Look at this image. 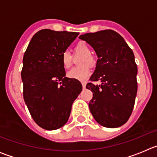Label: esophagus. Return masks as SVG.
<instances>
[{
  "label": "esophagus",
  "instance_id": "1",
  "mask_svg": "<svg viewBox=\"0 0 157 157\" xmlns=\"http://www.w3.org/2000/svg\"><path fill=\"white\" fill-rule=\"evenodd\" d=\"M82 85L83 89H85L86 88V82H82Z\"/></svg>",
  "mask_w": 157,
  "mask_h": 157
}]
</instances>
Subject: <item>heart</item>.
I'll list each match as a JSON object with an SVG mask.
<instances>
[{
    "instance_id": "heart-1",
    "label": "heart",
    "mask_w": 157,
    "mask_h": 157,
    "mask_svg": "<svg viewBox=\"0 0 157 157\" xmlns=\"http://www.w3.org/2000/svg\"><path fill=\"white\" fill-rule=\"evenodd\" d=\"M74 53L77 55H82L78 59V64L80 66L75 67L71 69L67 72V77L78 80H84L91 73L90 66H94L95 63V59L91 55V48L87 43L80 41L77 43L74 48ZM62 65L65 69L70 68L72 63V55L69 51L63 52L61 55Z\"/></svg>"
}]
</instances>
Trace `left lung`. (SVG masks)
<instances>
[{"label": "left lung", "mask_w": 157, "mask_h": 157, "mask_svg": "<svg viewBox=\"0 0 157 157\" xmlns=\"http://www.w3.org/2000/svg\"><path fill=\"white\" fill-rule=\"evenodd\" d=\"M79 38L94 48L98 59L91 82L87 83L93 98L90 110L99 124L109 128L123 125L132 113L138 91V67L132 49L112 30L88 33Z\"/></svg>", "instance_id": "left-lung-1"}]
</instances>
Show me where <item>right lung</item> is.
Listing matches in <instances>:
<instances>
[{
    "mask_svg": "<svg viewBox=\"0 0 157 157\" xmlns=\"http://www.w3.org/2000/svg\"><path fill=\"white\" fill-rule=\"evenodd\" d=\"M78 35L44 29L30 40L23 59V98L33 120L41 128L56 130L67 122L72 104L82 90L65 77L61 55Z\"/></svg>",
    "mask_w": 157,
    "mask_h": 157,
    "instance_id": "1",
    "label": "right lung"
}]
</instances>
